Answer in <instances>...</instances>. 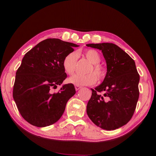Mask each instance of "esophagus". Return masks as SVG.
<instances>
[{"label":"esophagus","instance_id":"34e87169","mask_svg":"<svg viewBox=\"0 0 156 156\" xmlns=\"http://www.w3.org/2000/svg\"><path fill=\"white\" fill-rule=\"evenodd\" d=\"M81 88H82V87H80V86H77V85L75 86V89H76V90H78L79 89H80Z\"/></svg>","mask_w":156,"mask_h":156}]
</instances>
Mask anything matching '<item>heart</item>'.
<instances>
[{"instance_id":"b5f03b06","label":"heart","mask_w":156,"mask_h":156,"mask_svg":"<svg viewBox=\"0 0 156 156\" xmlns=\"http://www.w3.org/2000/svg\"><path fill=\"white\" fill-rule=\"evenodd\" d=\"M86 58L90 61L92 66L88 69L87 74H77L69 78L70 83L77 86L90 85L98 80H102L107 75V69L105 66L100 64L101 57L99 53L94 49H87L82 52ZM78 55L76 52H70L65 56L62 65L65 72L69 75H72L77 68Z\"/></svg>"}]
</instances>
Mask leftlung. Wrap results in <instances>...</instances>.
I'll list each match as a JSON object with an SVG mask.
<instances>
[{"label": "left lung", "instance_id": "obj_1", "mask_svg": "<svg viewBox=\"0 0 156 156\" xmlns=\"http://www.w3.org/2000/svg\"><path fill=\"white\" fill-rule=\"evenodd\" d=\"M87 45L101 50L107 66L102 83L91 89L87 114L99 127L115 130L133 117L140 96V75L133 59L117 45L102 43Z\"/></svg>", "mask_w": 156, "mask_h": 156}]
</instances>
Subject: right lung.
<instances>
[{
  "label": "right lung",
  "mask_w": 156,
  "mask_h": 156,
  "mask_svg": "<svg viewBox=\"0 0 156 156\" xmlns=\"http://www.w3.org/2000/svg\"><path fill=\"white\" fill-rule=\"evenodd\" d=\"M78 45L59 39H47L26 53L16 72L12 97L23 118L44 127L57 122L68 101L76 93L74 84L54 89L67 78L62 62Z\"/></svg>",
  "instance_id": "1"
}]
</instances>
